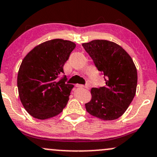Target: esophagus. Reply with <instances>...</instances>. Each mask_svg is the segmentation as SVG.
Masks as SVG:
<instances>
[{"instance_id":"esophagus-1","label":"esophagus","mask_w":157,"mask_h":157,"mask_svg":"<svg viewBox=\"0 0 157 157\" xmlns=\"http://www.w3.org/2000/svg\"><path fill=\"white\" fill-rule=\"evenodd\" d=\"M76 86L78 87V88H88V86L86 85H82V84H76Z\"/></svg>"}]
</instances>
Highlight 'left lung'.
Masks as SVG:
<instances>
[{"instance_id":"8db88e82","label":"left lung","mask_w":157,"mask_h":157,"mask_svg":"<svg viewBox=\"0 0 157 157\" xmlns=\"http://www.w3.org/2000/svg\"><path fill=\"white\" fill-rule=\"evenodd\" d=\"M83 47L106 83L105 86L92 89V99L85 105L86 109L101 120H117L125 113L136 92L138 74L134 62L111 41L94 40Z\"/></svg>"}]
</instances>
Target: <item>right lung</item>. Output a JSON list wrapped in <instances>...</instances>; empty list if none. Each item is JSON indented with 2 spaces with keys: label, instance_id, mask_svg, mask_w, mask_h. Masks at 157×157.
I'll use <instances>...</instances> for the list:
<instances>
[{
  "label": "right lung",
  "instance_id": "1",
  "mask_svg": "<svg viewBox=\"0 0 157 157\" xmlns=\"http://www.w3.org/2000/svg\"><path fill=\"white\" fill-rule=\"evenodd\" d=\"M76 44L53 39L34 47L22 60L17 77L19 98L33 117L46 120L60 113L67 105L72 84L67 77L59 80Z\"/></svg>",
  "mask_w": 157,
  "mask_h": 157
}]
</instances>
